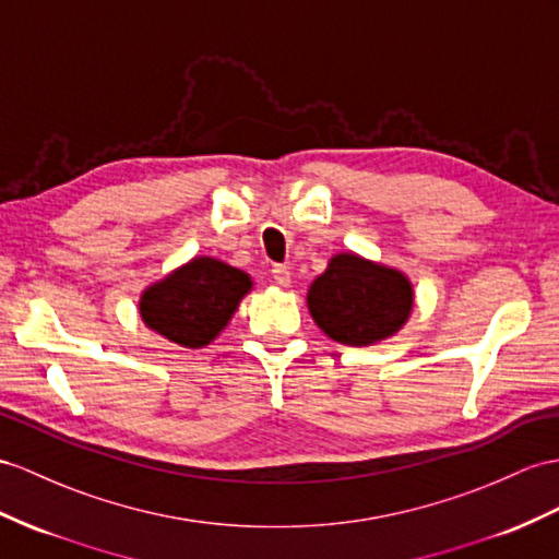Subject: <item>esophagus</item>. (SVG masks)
Returning <instances> with one entry per match:
<instances>
[{
  "mask_svg": "<svg viewBox=\"0 0 559 559\" xmlns=\"http://www.w3.org/2000/svg\"><path fill=\"white\" fill-rule=\"evenodd\" d=\"M272 280H275L280 287H289L292 270L287 265H275V267H272Z\"/></svg>",
  "mask_w": 559,
  "mask_h": 559,
  "instance_id": "34e87169",
  "label": "esophagus"
}]
</instances>
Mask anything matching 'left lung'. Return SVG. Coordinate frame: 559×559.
Wrapping results in <instances>:
<instances>
[{
	"instance_id": "1",
	"label": "left lung",
	"mask_w": 559,
	"mask_h": 559,
	"mask_svg": "<svg viewBox=\"0 0 559 559\" xmlns=\"http://www.w3.org/2000/svg\"><path fill=\"white\" fill-rule=\"evenodd\" d=\"M308 310L334 342L370 346L405 324L413 310V284L399 270L338 253L310 284Z\"/></svg>"
}]
</instances>
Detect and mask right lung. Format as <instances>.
Instances as JSON below:
<instances>
[{
    "label": "right lung",
    "mask_w": 559,
    "mask_h": 559,
    "mask_svg": "<svg viewBox=\"0 0 559 559\" xmlns=\"http://www.w3.org/2000/svg\"><path fill=\"white\" fill-rule=\"evenodd\" d=\"M249 289L247 272L203 255L152 284L142 294L140 316L168 342L201 348L225 330Z\"/></svg>",
    "instance_id": "add662e5"
}]
</instances>
